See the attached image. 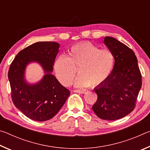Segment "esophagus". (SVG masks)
<instances>
[{"label":"esophagus","instance_id":"obj_1","mask_svg":"<svg viewBox=\"0 0 150 150\" xmlns=\"http://www.w3.org/2000/svg\"><path fill=\"white\" fill-rule=\"evenodd\" d=\"M73 91H74L75 93H81V94L86 93V91L83 90V89H77V90H74Z\"/></svg>","mask_w":150,"mask_h":150}]
</instances>
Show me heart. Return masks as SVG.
Instances as JSON below:
<instances>
[{
    "instance_id": "b5f03b06",
    "label": "heart",
    "mask_w": 150,
    "mask_h": 150,
    "mask_svg": "<svg viewBox=\"0 0 150 150\" xmlns=\"http://www.w3.org/2000/svg\"><path fill=\"white\" fill-rule=\"evenodd\" d=\"M67 56L60 55L54 63L55 75L64 86H69L78 68L77 87L98 85L107 79L112 71L115 57L108 49H100L90 42L75 44L68 50Z\"/></svg>"
}]
</instances>
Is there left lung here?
<instances>
[{"label": "left lung", "instance_id": "8db88e82", "mask_svg": "<svg viewBox=\"0 0 150 150\" xmlns=\"http://www.w3.org/2000/svg\"><path fill=\"white\" fill-rule=\"evenodd\" d=\"M104 44L115 57V65L105 82L94 88L97 100L93 106L96 115L115 120L132 111L142 87V75L135 54L127 45L106 36Z\"/></svg>", "mask_w": 150, "mask_h": 150}]
</instances>
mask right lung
Returning a JSON list of instances; mask_svg holds the SVG:
<instances>
[{"label": "right lung", "instance_id": "obj_1", "mask_svg": "<svg viewBox=\"0 0 150 150\" xmlns=\"http://www.w3.org/2000/svg\"><path fill=\"white\" fill-rule=\"evenodd\" d=\"M59 45L54 42L35 43L20 51L10 66L8 77L12 102L32 120L43 122L52 118L70 95L69 91L52 73ZM34 62L41 65L45 75L38 83L30 84L25 79V71L27 65Z\"/></svg>", "mask_w": 150, "mask_h": 150}]
</instances>
